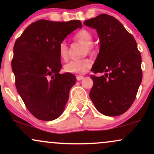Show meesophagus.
<instances>
[{"instance_id": "1", "label": "esophagus", "mask_w": 154, "mask_h": 154, "mask_svg": "<svg viewBox=\"0 0 154 154\" xmlns=\"http://www.w3.org/2000/svg\"><path fill=\"white\" fill-rule=\"evenodd\" d=\"M84 78V77H83V76H82V75H77V79L78 81H80V80H82V79Z\"/></svg>"}]
</instances>
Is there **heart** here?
<instances>
[{
    "instance_id": "b5f03b06",
    "label": "heart",
    "mask_w": 154,
    "mask_h": 154,
    "mask_svg": "<svg viewBox=\"0 0 154 154\" xmlns=\"http://www.w3.org/2000/svg\"><path fill=\"white\" fill-rule=\"evenodd\" d=\"M74 39L79 43L84 44L89 54L95 52V47L93 44V36L90 31L81 29L74 35ZM59 54L63 61L68 59V46L65 41H61L59 45ZM92 66V61L88 59L72 60L64 65V71L68 73L83 74L86 72Z\"/></svg>"
}]
</instances>
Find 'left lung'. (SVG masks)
Here are the masks:
<instances>
[{
  "mask_svg": "<svg viewBox=\"0 0 154 154\" xmlns=\"http://www.w3.org/2000/svg\"><path fill=\"white\" fill-rule=\"evenodd\" d=\"M97 30L100 51L91 71L89 96L99 112L116 116L126 112L136 98L143 78L141 55L133 36L114 17L101 14L84 22Z\"/></svg>",
  "mask_w": 154,
  "mask_h": 154,
  "instance_id": "obj_1",
  "label": "left lung"
}]
</instances>
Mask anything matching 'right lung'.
Wrapping results in <instances>:
<instances>
[{"instance_id": "obj_1", "label": "right lung", "mask_w": 154, "mask_h": 154, "mask_svg": "<svg viewBox=\"0 0 154 154\" xmlns=\"http://www.w3.org/2000/svg\"><path fill=\"white\" fill-rule=\"evenodd\" d=\"M81 27L79 20L40 19L28 26L16 40L11 61L15 85L37 119L54 120L64 110L76 77L68 72L59 74L62 65L59 45L69 33Z\"/></svg>"}]
</instances>
